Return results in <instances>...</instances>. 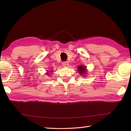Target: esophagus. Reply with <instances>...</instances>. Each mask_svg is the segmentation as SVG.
<instances>
[{
  "mask_svg": "<svg viewBox=\"0 0 131 131\" xmlns=\"http://www.w3.org/2000/svg\"><path fill=\"white\" fill-rule=\"evenodd\" d=\"M62 65L63 66H65V67H67V66L69 65V63L68 62H63Z\"/></svg>",
  "mask_w": 131,
  "mask_h": 131,
  "instance_id": "obj_1",
  "label": "esophagus"
}]
</instances>
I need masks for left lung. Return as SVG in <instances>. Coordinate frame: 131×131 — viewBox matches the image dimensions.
I'll return each mask as SVG.
<instances>
[{"mask_svg": "<svg viewBox=\"0 0 131 131\" xmlns=\"http://www.w3.org/2000/svg\"><path fill=\"white\" fill-rule=\"evenodd\" d=\"M86 66H84L83 65H80L78 66V70L79 73L80 74V75H83V77H85L84 75L87 73L86 72Z\"/></svg>", "mask_w": 131, "mask_h": 131, "instance_id": "obj_1", "label": "left lung"}]
</instances>
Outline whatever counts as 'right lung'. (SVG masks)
<instances>
[{
	"label": "right lung",
	"instance_id": "right-lung-1",
	"mask_svg": "<svg viewBox=\"0 0 131 131\" xmlns=\"http://www.w3.org/2000/svg\"><path fill=\"white\" fill-rule=\"evenodd\" d=\"M49 72H48V71L47 72V75H49ZM50 73H52V71H50Z\"/></svg>",
	"mask_w": 131,
	"mask_h": 131
}]
</instances>
